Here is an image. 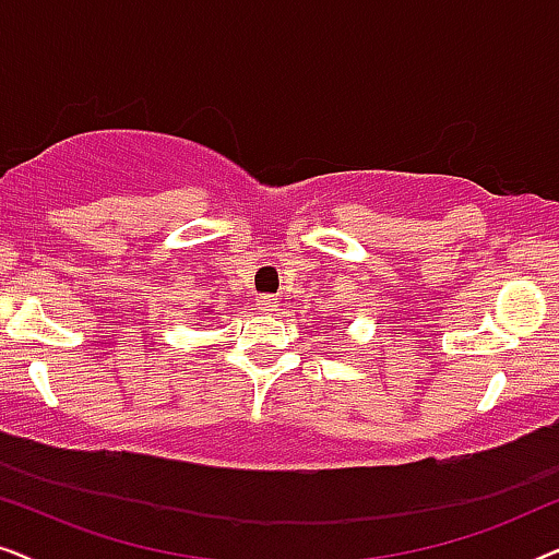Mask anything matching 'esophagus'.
I'll use <instances>...</instances> for the list:
<instances>
[{
    "label": "esophagus",
    "mask_w": 559,
    "mask_h": 559,
    "mask_svg": "<svg viewBox=\"0 0 559 559\" xmlns=\"http://www.w3.org/2000/svg\"><path fill=\"white\" fill-rule=\"evenodd\" d=\"M257 305H259V310H262V312H274V310H277L280 300L274 295H259Z\"/></svg>",
    "instance_id": "esophagus-1"
}]
</instances>
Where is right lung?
Here are the masks:
<instances>
[{"label":"right lung","mask_w":559,"mask_h":559,"mask_svg":"<svg viewBox=\"0 0 559 559\" xmlns=\"http://www.w3.org/2000/svg\"><path fill=\"white\" fill-rule=\"evenodd\" d=\"M203 312H209V308H203Z\"/></svg>","instance_id":"add662e5"}]
</instances>
